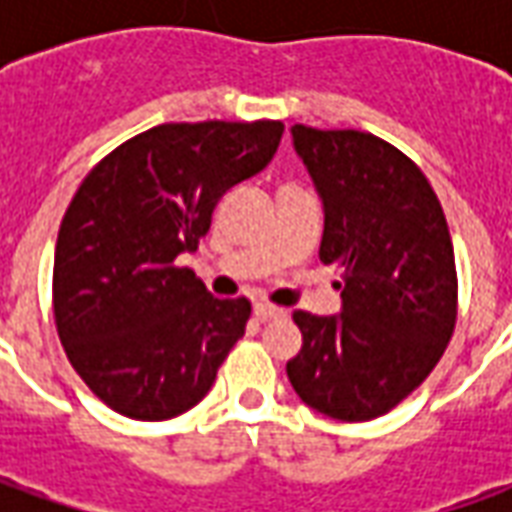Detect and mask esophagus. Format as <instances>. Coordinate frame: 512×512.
<instances>
[{
	"label": "esophagus",
	"mask_w": 512,
	"mask_h": 512,
	"mask_svg": "<svg viewBox=\"0 0 512 512\" xmlns=\"http://www.w3.org/2000/svg\"><path fill=\"white\" fill-rule=\"evenodd\" d=\"M255 315L260 318V321H271V318H282L285 310H282V307H274V304H268V301H257Z\"/></svg>",
	"instance_id": "esophagus-1"
}]
</instances>
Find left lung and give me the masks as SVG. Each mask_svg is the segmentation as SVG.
Masks as SVG:
<instances>
[{
    "mask_svg": "<svg viewBox=\"0 0 512 512\" xmlns=\"http://www.w3.org/2000/svg\"><path fill=\"white\" fill-rule=\"evenodd\" d=\"M323 200L321 263L343 274L340 315L296 310V395L343 422L376 419L439 365L458 315L450 230L422 169L365 131L293 126Z\"/></svg>",
    "mask_w": 512,
    "mask_h": 512,
    "instance_id": "left-lung-1",
    "label": "left lung"
}]
</instances>
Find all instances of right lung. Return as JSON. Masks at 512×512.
<instances>
[{
    "mask_svg": "<svg viewBox=\"0 0 512 512\" xmlns=\"http://www.w3.org/2000/svg\"><path fill=\"white\" fill-rule=\"evenodd\" d=\"M285 126L164 123L101 158L54 249V321L73 370L123 417L158 422L208 395L252 304L175 266L227 189L274 158Z\"/></svg>",
    "mask_w": 512,
    "mask_h": 512,
    "instance_id": "add662e5",
    "label": "right lung"
}]
</instances>
